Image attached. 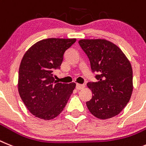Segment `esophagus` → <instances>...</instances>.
I'll return each instance as SVG.
<instances>
[{
	"label": "esophagus",
	"mask_w": 146,
	"mask_h": 146,
	"mask_svg": "<svg viewBox=\"0 0 146 146\" xmlns=\"http://www.w3.org/2000/svg\"><path fill=\"white\" fill-rule=\"evenodd\" d=\"M76 89L77 90H82L84 88V84H76Z\"/></svg>",
	"instance_id": "1"
}]
</instances>
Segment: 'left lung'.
Segmentation results:
<instances>
[{
    "label": "left lung",
    "mask_w": 146,
    "mask_h": 146,
    "mask_svg": "<svg viewBox=\"0 0 146 146\" xmlns=\"http://www.w3.org/2000/svg\"><path fill=\"white\" fill-rule=\"evenodd\" d=\"M82 50L90 62L92 72H98L97 82H88L92 98L86 102L97 118L109 119L118 115L131 98L133 72L129 59L114 43L106 40H81Z\"/></svg>",
    "instance_id": "8db88e82"
}]
</instances>
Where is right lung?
Segmentation results:
<instances>
[{
    "mask_svg": "<svg viewBox=\"0 0 146 146\" xmlns=\"http://www.w3.org/2000/svg\"><path fill=\"white\" fill-rule=\"evenodd\" d=\"M76 39L48 38L33 45L24 54L18 74V91L29 111L43 120L62 111L76 84L59 83L53 72L59 69L64 54Z\"/></svg>",
    "mask_w": 146,
    "mask_h": 146,
    "instance_id": "right-lung-1",
    "label": "right lung"
}]
</instances>
